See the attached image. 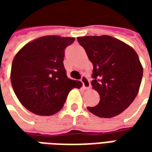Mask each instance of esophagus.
I'll use <instances>...</instances> for the list:
<instances>
[{"mask_svg":"<svg viewBox=\"0 0 152 152\" xmlns=\"http://www.w3.org/2000/svg\"><path fill=\"white\" fill-rule=\"evenodd\" d=\"M80 81L82 82L83 86L85 89H89L91 87V82H90V79H88V77L86 75H82Z\"/></svg>","mask_w":152,"mask_h":152,"instance_id":"obj_1","label":"esophagus"}]
</instances>
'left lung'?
<instances>
[{
  "instance_id": "left-lung-1",
  "label": "left lung",
  "mask_w": 152,
  "mask_h": 152,
  "mask_svg": "<svg viewBox=\"0 0 152 152\" xmlns=\"http://www.w3.org/2000/svg\"><path fill=\"white\" fill-rule=\"evenodd\" d=\"M93 64L91 85L100 95L96 107H88L100 118H113L129 107L140 86L143 67L135 50L112 36L78 37Z\"/></svg>"
}]
</instances>
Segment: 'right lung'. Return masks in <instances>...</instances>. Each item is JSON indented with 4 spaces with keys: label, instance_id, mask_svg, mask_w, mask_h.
Masks as SVG:
<instances>
[{
    "label": "right lung",
    "instance_id": "right-lung-1",
    "mask_svg": "<svg viewBox=\"0 0 152 152\" xmlns=\"http://www.w3.org/2000/svg\"><path fill=\"white\" fill-rule=\"evenodd\" d=\"M74 38L56 35L36 39L21 49L12 64L11 82L19 102L31 113L50 116L60 111L73 88L63 65L66 47Z\"/></svg>",
    "mask_w": 152,
    "mask_h": 152
}]
</instances>
